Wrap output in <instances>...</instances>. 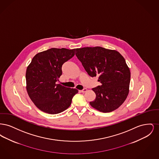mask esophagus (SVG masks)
Returning a JSON list of instances; mask_svg holds the SVG:
<instances>
[{
  "label": "esophagus",
  "instance_id": "obj_1",
  "mask_svg": "<svg viewBox=\"0 0 159 159\" xmlns=\"http://www.w3.org/2000/svg\"><path fill=\"white\" fill-rule=\"evenodd\" d=\"M87 91V89H84L83 90H81V91H80V92H82V93H84V92H86Z\"/></svg>",
  "mask_w": 159,
  "mask_h": 159
}]
</instances>
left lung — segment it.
Here are the masks:
<instances>
[{"label":"left lung","instance_id":"1","mask_svg":"<svg viewBox=\"0 0 159 159\" xmlns=\"http://www.w3.org/2000/svg\"><path fill=\"white\" fill-rule=\"evenodd\" d=\"M76 57L91 77L98 75L100 86L92 89L95 99L90 105L102 113L117 109L129 92L130 70L123 57L116 50L100 46L77 48Z\"/></svg>","mask_w":159,"mask_h":159}]
</instances>
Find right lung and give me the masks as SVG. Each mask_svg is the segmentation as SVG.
<instances>
[{"instance_id": "right-lung-1", "label": "right lung", "mask_w": 159, "mask_h": 159, "mask_svg": "<svg viewBox=\"0 0 159 159\" xmlns=\"http://www.w3.org/2000/svg\"><path fill=\"white\" fill-rule=\"evenodd\" d=\"M76 49L51 48L37 53L28 66L26 89L28 95L41 111L60 113L71 105L78 90L56 84L62 75V64L75 55Z\"/></svg>"}]
</instances>
